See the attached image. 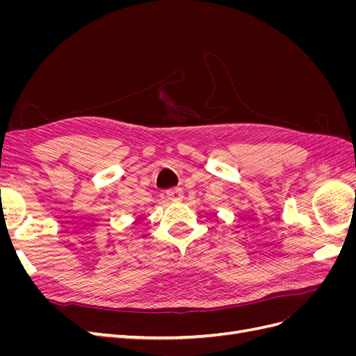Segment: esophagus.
<instances>
[{
	"label": "esophagus",
	"mask_w": 356,
	"mask_h": 356,
	"mask_svg": "<svg viewBox=\"0 0 356 356\" xmlns=\"http://www.w3.org/2000/svg\"><path fill=\"white\" fill-rule=\"evenodd\" d=\"M166 196L172 202H179V200H182V197H184V191H182L181 188H177V187L175 188H169L166 191Z\"/></svg>",
	"instance_id": "obj_1"
}]
</instances>
